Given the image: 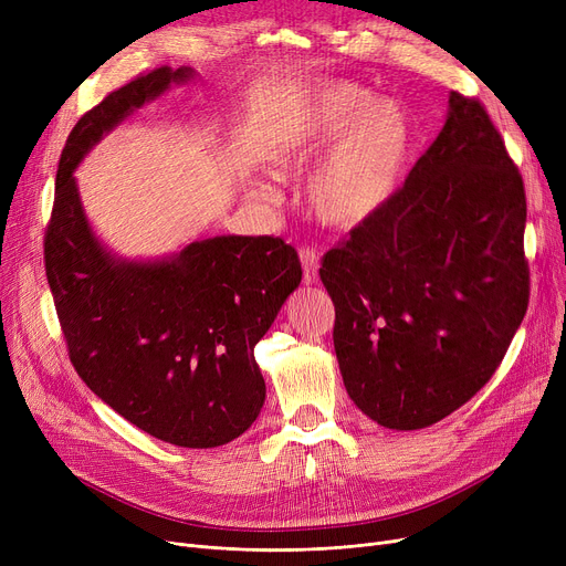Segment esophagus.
Masks as SVG:
<instances>
[{
	"mask_svg": "<svg viewBox=\"0 0 566 566\" xmlns=\"http://www.w3.org/2000/svg\"><path fill=\"white\" fill-rule=\"evenodd\" d=\"M301 263H303V282L314 284L318 280V254L312 248H301Z\"/></svg>",
	"mask_w": 566,
	"mask_h": 566,
	"instance_id": "1",
	"label": "esophagus"
}]
</instances>
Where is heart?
Returning <instances> with one entry per match:
<instances>
[{"label":"heart","instance_id":"b5f03b06","mask_svg":"<svg viewBox=\"0 0 566 566\" xmlns=\"http://www.w3.org/2000/svg\"><path fill=\"white\" fill-rule=\"evenodd\" d=\"M412 130L408 114L353 82H325L312 98L303 126L273 148L277 169L298 167L328 151L305 184L310 216L331 229H353L376 216L395 195ZM250 195L271 199L273 190L250 184Z\"/></svg>","mask_w":566,"mask_h":566}]
</instances>
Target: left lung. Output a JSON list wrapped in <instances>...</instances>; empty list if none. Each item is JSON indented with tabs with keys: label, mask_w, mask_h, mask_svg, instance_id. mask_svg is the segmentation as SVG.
Segmentation results:
<instances>
[{
	"label": "left lung",
	"mask_w": 566,
	"mask_h": 566,
	"mask_svg": "<svg viewBox=\"0 0 566 566\" xmlns=\"http://www.w3.org/2000/svg\"><path fill=\"white\" fill-rule=\"evenodd\" d=\"M523 178L486 109L450 94L403 188L323 256L346 392L385 429H424L478 395L527 310Z\"/></svg>",
	"instance_id": "left-lung-1"
}]
</instances>
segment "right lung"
<instances>
[{"instance_id": "1", "label": "right lung", "mask_w": 566, "mask_h": 566, "mask_svg": "<svg viewBox=\"0 0 566 566\" xmlns=\"http://www.w3.org/2000/svg\"><path fill=\"white\" fill-rule=\"evenodd\" d=\"M195 69H156L88 109L62 151L45 233V273L88 390L137 429L178 448H220L265 401L254 346L303 280L273 235H216L158 259H128L96 235L75 171L116 126Z\"/></svg>"}]
</instances>
